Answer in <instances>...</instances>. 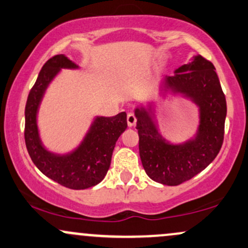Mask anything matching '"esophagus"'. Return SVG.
<instances>
[{
	"mask_svg": "<svg viewBox=\"0 0 248 248\" xmlns=\"http://www.w3.org/2000/svg\"><path fill=\"white\" fill-rule=\"evenodd\" d=\"M127 124L129 127H133L136 124V116L133 113H128L127 114Z\"/></svg>",
	"mask_w": 248,
	"mask_h": 248,
	"instance_id": "esophagus-1",
	"label": "esophagus"
}]
</instances>
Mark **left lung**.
I'll use <instances>...</instances> for the list:
<instances>
[{
  "instance_id": "8db88e82",
  "label": "left lung",
  "mask_w": 248,
  "mask_h": 248,
  "mask_svg": "<svg viewBox=\"0 0 248 248\" xmlns=\"http://www.w3.org/2000/svg\"><path fill=\"white\" fill-rule=\"evenodd\" d=\"M167 85L186 94L201 107V124L195 141L173 146L162 140L152 114L136 109V129L142 166L153 181L164 186H179L204 170L223 146L226 99L215 66L197 56L191 64L182 65Z\"/></svg>"
}]
</instances>
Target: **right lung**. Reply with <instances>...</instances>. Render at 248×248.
<instances>
[{
  "label": "right lung",
  "instance_id": "1",
  "mask_svg": "<svg viewBox=\"0 0 248 248\" xmlns=\"http://www.w3.org/2000/svg\"><path fill=\"white\" fill-rule=\"evenodd\" d=\"M61 67L76 65L66 57L53 56L43 65L31 87L25 105V146L31 160L45 176L69 189H87L100 183L106 176L116 141L127 128V114L121 112L113 118L96 119L84 143L70 155L47 153L39 141L36 115L45 88Z\"/></svg>",
  "mask_w": 248,
  "mask_h": 248
}]
</instances>
